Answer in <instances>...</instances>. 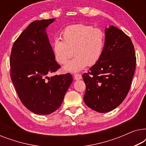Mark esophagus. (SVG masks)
<instances>
[{"label": "esophagus", "mask_w": 146, "mask_h": 146, "mask_svg": "<svg viewBox=\"0 0 146 146\" xmlns=\"http://www.w3.org/2000/svg\"><path fill=\"white\" fill-rule=\"evenodd\" d=\"M74 78L76 80H78L82 79V75L80 74H75L74 76Z\"/></svg>", "instance_id": "1"}]
</instances>
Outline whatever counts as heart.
Returning <instances> with one entry per match:
<instances>
[{
	"mask_svg": "<svg viewBox=\"0 0 146 146\" xmlns=\"http://www.w3.org/2000/svg\"><path fill=\"white\" fill-rule=\"evenodd\" d=\"M62 40L55 39L52 48L56 61L66 64L74 54L76 57L64 67V72H76L96 64L102 55L105 33L99 28L78 24L66 27L61 33Z\"/></svg>",
	"mask_w": 146,
	"mask_h": 146,
	"instance_id": "obj_1",
	"label": "heart"
}]
</instances>
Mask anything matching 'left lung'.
Listing matches in <instances>:
<instances>
[{"mask_svg":"<svg viewBox=\"0 0 146 146\" xmlns=\"http://www.w3.org/2000/svg\"><path fill=\"white\" fill-rule=\"evenodd\" d=\"M105 46L98 62L82 78L87 106L100 113L111 111L123 101L135 72L136 57L130 38L117 28L105 30Z\"/></svg>","mask_w":146,"mask_h":146,"instance_id":"left-lung-1","label":"left lung"}]
</instances>
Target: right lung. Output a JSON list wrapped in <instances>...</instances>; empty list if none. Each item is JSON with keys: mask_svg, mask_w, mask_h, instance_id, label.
I'll use <instances>...</instances> for the list:
<instances>
[{"mask_svg": "<svg viewBox=\"0 0 146 146\" xmlns=\"http://www.w3.org/2000/svg\"><path fill=\"white\" fill-rule=\"evenodd\" d=\"M54 20L30 24L14 42L10 58L11 78L20 100L28 110L39 115L56 110L72 82L70 73L48 76L60 68L46 33Z\"/></svg>", "mask_w": 146, "mask_h": 146, "instance_id": "add662e5", "label": "right lung"}]
</instances>
